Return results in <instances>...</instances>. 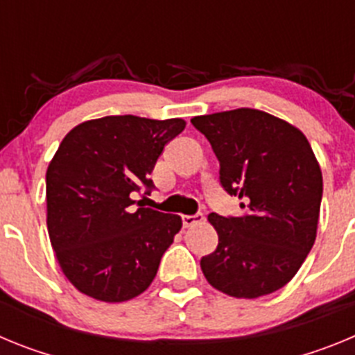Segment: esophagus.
Listing matches in <instances>:
<instances>
[{"instance_id": "obj_1", "label": "esophagus", "mask_w": 355, "mask_h": 355, "mask_svg": "<svg viewBox=\"0 0 355 355\" xmlns=\"http://www.w3.org/2000/svg\"><path fill=\"white\" fill-rule=\"evenodd\" d=\"M183 225L184 227H192V225L199 224V222L205 220V215L202 213H196V215H183Z\"/></svg>"}]
</instances>
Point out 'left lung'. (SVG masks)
I'll return each mask as SVG.
<instances>
[{
	"instance_id": "obj_1",
	"label": "left lung",
	"mask_w": 355,
	"mask_h": 355,
	"mask_svg": "<svg viewBox=\"0 0 355 355\" xmlns=\"http://www.w3.org/2000/svg\"><path fill=\"white\" fill-rule=\"evenodd\" d=\"M220 163L218 181L241 199V216H208L218 245L202 256L208 283L238 299L274 293L311 250L322 202V171L297 128L252 108L193 117Z\"/></svg>"
}]
</instances>
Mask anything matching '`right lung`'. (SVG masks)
Wrapping results in <instances>:
<instances>
[{
    "mask_svg": "<svg viewBox=\"0 0 355 355\" xmlns=\"http://www.w3.org/2000/svg\"><path fill=\"white\" fill-rule=\"evenodd\" d=\"M183 130V119L108 115L62 140L46 172L48 231L65 277L81 293L124 302L153 283L181 216L144 208L133 196L153 192L156 159Z\"/></svg>",
    "mask_w": 355,
    "mask_h": 355,
    "instance_id": "add662e5",
    "label": "right lung"
}]
</instances>
